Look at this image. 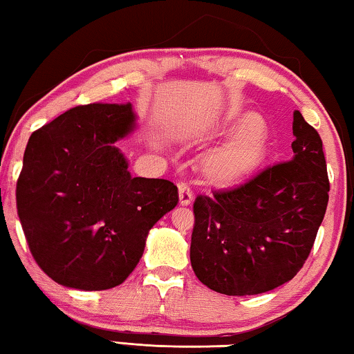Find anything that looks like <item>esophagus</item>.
I'll return each instance as SVG.
<instances>
[{"instance_id":"34e87169","label":"esophagus","mask_w":354,"mask_h":354,"mask_svg":"<svg viewBox=\"0 0 354 354\" xmlns=\"http://www.w3.org/2000/svg\"><path fill=\"white\" fill-rule=\"evenodd\" d=\"M178 189H179V203L181 205H189L192 202V191L191 186L187 183H178Z\"/></svg>"}]
</instances>
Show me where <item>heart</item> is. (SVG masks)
<instances>
[{
	"label": "heart",
	"mask_w": 354,
	"mask_h": 354,
	"mask_svg": "<svg viewBox=\"0 0 354 354\" xmlns=\"http://www.w3.org/2000/svg\"><path fill=\"white\" fill-rule=\"evenodd\" d=\"M236 136L207 160L209 178L219 183H236L250 176L266 156L267 141L259 115L248 113L232 125Z\"/></svg>",
	"instance_id": "b5f03b06"
}]
</instances>
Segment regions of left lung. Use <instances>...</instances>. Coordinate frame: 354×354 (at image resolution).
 <instances>
[{
    "label": "left lung",
    "instance_id": "1",
    "mask_svg": "<svg viewBox=\"0 0 354 354\" xmlns=\"http://www.w3.org/2000/svg\"><path fill=\"white\" fill-rule=\"evenodd\" d=\"M292 159L194 202L191 263L205 286L225 295L267 292L308 259L329 202L323 140L294 111Z\"/></svg>",
    "mask_w": 354,
    "mask_h": 354
}]
</instances>
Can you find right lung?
<instances>
[{
    "instance_id": "obj_1",
    "label": "right lung",
    "mask_w": 354,
    "mask_h": 354,
    "mask_svg": "<svg viewBox=\"0 0 354 354\" xmlns=\"http://www.w3.org/2000/svg\"><path fill=\"white\" fill-rule=\"evenodd\" d=\"M133 119L130 103L79 104L30 136L17 213L33 259L63 286H119L143 256L147 232L176 207L175 184L131 178L114 146Z\"/></svg>"
}]
</instances>
